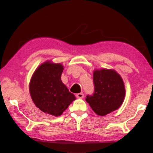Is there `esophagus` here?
<instances>
[{
    "instance_id": "obj_1",
    "label": "esophagus",
    "mask_w": 153,
    "mask_h": 153,
    "mask_svg": "<svg viewBox=\"0 0 153 153\" xmlns=\"http://www.w3.org/2000/svg\"><path fill=\"white\" fill-rule=\"evenodd\" d=\"M76 97L79 99H82L84 97V94L83 93H78L76 94Z\"/></svg>"
}]
</instances>
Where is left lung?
<instances>
[{"label": "left lung", "mask_w": 153, "mask_h": 153, "mask_svg": "<svg viewBox=\"0 0 153 153\" xmlns=\"http://www.w3.org/2000/svg\"><path fill=\"white\" fill-rule=\"evenodd\" d=\"M93 83L94 93L88 94L85 100L94 112L104 116L119 108L125 96L124 85L121 76L112 69L96 70Z\"/></svg>", "instance_id": "left-lung-1"}]
</instances>
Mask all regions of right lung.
I'll use <instances>...</instances> for the list:
<instances>
[{"mask_svg":"<svg viewBox=\"0 0 153 153\" xmlns=\"http://www.w3.org/2000/svg\"><path fill=\"white\" fill-rule=\"evenodd\" d=\"M61 64L43 63L36 69L29 85L30 94L37 107L45 113L59 116L75 100L61 81Z\"/></svg>","mask_w":153,"mask_h":153,"instance_id":"right-lung-1","label":"right lung"}]
</instances>
